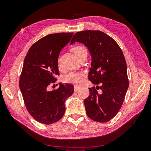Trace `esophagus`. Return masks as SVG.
<instances>
[{
    "label": "esophagus",
    "mask_w": 151,
    "mask_h": 151,
    "mask_svg": "<svg viewBox=\"0 0 151 151\" xmlns=\"http://www.w3.org/2000/svg\"><path fill=\"white\" fill-rule=\"evenodd\" d=\"M81 88V87L79 86H77V85H75L74 86V91L75 92H77V91H79Z\"/></svg>",
    "instance_id": "esophagus-1"
}]
</instances>
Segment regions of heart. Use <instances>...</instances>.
I'll list each match as a JSON object with an SVG mask.
<instances>
[{
    "label": "heart",
    "instance_id": "b5f03b06",
    "mask_svg": "<svg viewBox=\"0 0 151 151\" xmlns=\"http://www.w3.org/2000/svg\"><path fill=\"white\" fill-rule=\"evenodd\" d=\"M72 51L77 57L84 53H87L86 49L81 45H77L72 48ZM84 78V74L83 72H70L64 76V81L67 83L80 84L83 81Z\"/></svg>",
    "mask_w": 151,
    "mask_h": 151
}]
</instances>
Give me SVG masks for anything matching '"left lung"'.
Returning <instances> with one entry per match:
<instances>
[{
  "instance_id": "1",
  "label": "left lung",
  "mask_w": 151,
  "mask_h": 151,
  "mask_svg": "<svg viewBox=\"0 0 151 151\" xmlns=\"http://www.w3.org/2000/svg\"><path fill=\"white\" fill-rule=\"evenodd\" d=\"M76 42L88 48L92 60L89 79L102 90L99 94L95 87L89 88V96L84 101L86 114L96 122H107L119 111L129 88L124 55L115 41L100 31L77 32L70 44Z\"/></svg>"
}]
</instances>
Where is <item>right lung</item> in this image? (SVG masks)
<instances>
[{"mask_svg":"<svg viewBox=\"0 0 151 151\" xmlns=\"http://www.w3.org/2000/svg\"><path fill=\"white\" fill-rule=\"evenodd\" d=\"M73 33L50 34L32 45L24 58L19 88L27 110L35 120L50 125L60 120L65 100L74 93V86L62 84L48 91L59 76L58 58L70 42Z\"/></svg>","mask_w":151,"mask_h":151,"instance_id":"right-lung-1","label":"right lung"}]
</instances>
